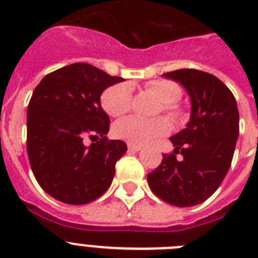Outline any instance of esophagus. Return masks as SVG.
Listing matches in <instances>:
<instances>
[{"instance_id": "esophagus-1", "label": "esophagus", "mask_w": 258, "mask_h": 258, "mask_svg": "<svg viewBox=\"0 0 258 258\" xmlns=\"http://www.w3.org/2000/svg\"><path fill=\"white\" fill-rule=\"evenodd\" d=\"M127 150H129V151H133V152L140 151V150H141V146L133 145V143H127Z\"/></svg>"}]
</instances>
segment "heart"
Here are the masks:
<instances>
[{
  "label": "heart",
  "instance_id": "obj_1",
  "mask_svg": "<svg viewBox=\"0 0 258 258\" xmlns=\"http://www.w3.org/2000/svg\"><path fill=\"white\" fill-rule=\"evenodd\" d=\"M145 90L161 102L157 112H164L174 121L183 117V109L178 104L182 97V89L178 84L172 80H152L145 84ZM101 103L109 116H122L132 108L133 103L132 85L122 83L109 86L102 94ZM169 131V121L164 117L145 120L137 116H129L118 120L113 126V134L117 138L138 146L145 145L157 137L165 136Z\"/></svg>",
  "mask_w": 258,
  "mask_h": 258
}]
</instances>
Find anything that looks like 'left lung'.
<instances>
[{
	"label": "left lung",
	"instance_id": "1",
	"mask_svg": "<svg viewBox=\"0 0 258 258\" xmlns=\"http://www.w3.org/2000/svg\"><path fill=\"white\" fill-rule=\"evenodd\" d=\"M164 76L186 88L191 118L186 129L170 138L174 150L163 155L147 181L164 202L192 207L212 197L229 172L239 136L238 106L231 90L208 72L183 68Z\"/></svg>",
	"mask_w": 258,
	"mask_h": 258
}]
</instances>
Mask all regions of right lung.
<instances>
[{"mask_svg":"<svg viewBox=\"0 0 258 258\" xmlns=\"http://www.w3.org/2000/svg\"><path fill=\"white\" fill-rule=\"evenodd\" d=\"M124 81L88 63L50 72L36 86L27 111V152L41 188L66 204H86L108 190L126 143L107 138L104 89ZM98 141L90 146L83 140Z\"/></svg>","mask_w":258,"mask_h":258,"instance_id":"1","label":"right lung"}]
</instances>
